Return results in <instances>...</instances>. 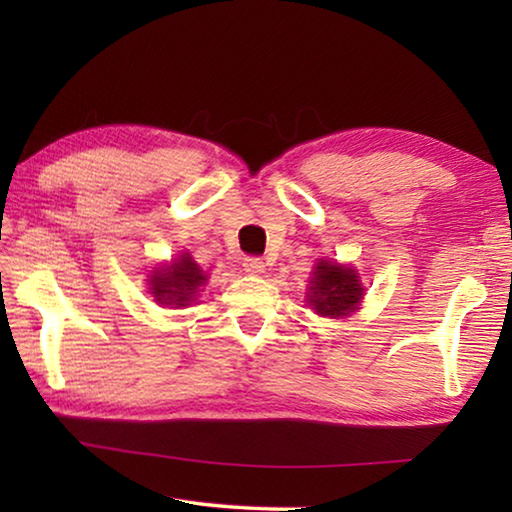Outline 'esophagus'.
I'll list each match as a JSON object with an SVG mask.
<instances>
[{"label": "esophagus", "instance_id": "obj_1", "mask_svg": "<svg viewBox=\"0 0 512 512\" xmlns=\"http://www.w3.org/2000/svg\"><path fill=\"white\" fill-rule=\"evenodd\" d=\"M266 264L259 257H244V271L250 275H262Z\"/></svg>", "mask_w": 512, "mask_h": 512}]
</instances>
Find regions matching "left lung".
<instances>
[{"label":"left lung","mask_w":512,"mask_h":512,"mask_svg":"<svg viewBox=\"0 0 512 512\" xmlns=\"http://www.w3.org/2000/svg\"><path fill=\"white\" fill-rule=\"evenodd\" d=\"M363 291L359 273L352 266L320 259L311 273L307 302L318 316L345 318L359 309Z\"/></svg>","instance_id":"left-lung-1"}]
</instances>
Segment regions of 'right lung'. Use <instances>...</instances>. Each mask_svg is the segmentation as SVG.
<instances>
[{
  "label": "right lung",
  "instance_id": "obj_1",
  "mask_svg": "<svg viewBox=\"0 0 512 512\" xmlns=\"http://www.w3.org/2000/svg\"><path fill=\"white\" fill-rule=\"evenodd\" d=\"M207 275L201 271L192 255L183 253L171 264L158 266L149 275V293L158 305L164 307H187L196 300L198 291L205 287Z\"/></svg>",
  "mask_w": 512,
  "mask_h": 512
}]
</instances>
